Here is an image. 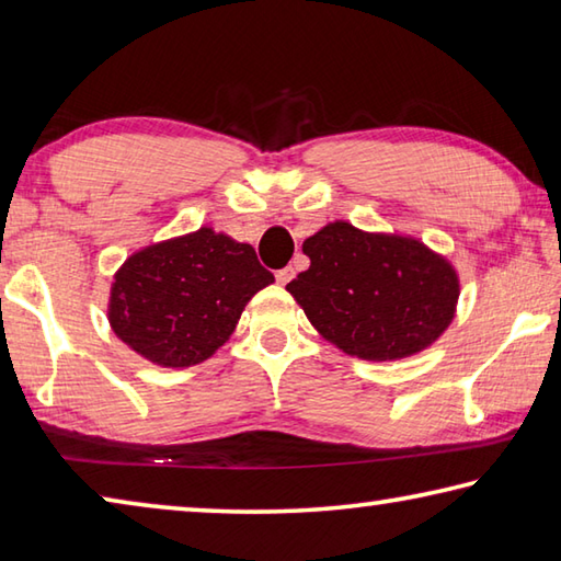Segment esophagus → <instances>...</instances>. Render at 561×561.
Instances as JSON below:
<instances>
[{
    "instance_id": "obj_1",
    "label": "esophagus",
    "mask_w": 561,
    "mask_h": 561,
    "mask_svg": "<svg viewBox=\"0 0 561 561\" xmlns=\"http://www.w3.org/2000/svg\"><path fill=\"white\" fill-rule=\"evenodd\" d=\"M275 278H278L280 286H286V283H290L293 278H296V268H283L275 273Z\"/></svg>"
}]
</instances>
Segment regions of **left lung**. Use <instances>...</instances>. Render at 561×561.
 <instances>
[{"mask_svg": "<svg viewBox=\"0 0 561 561\" xmlns=\"http://www.w3.org/2000/svg\"><path fill=\"white\" fill-rule=\"evenodd\" d=\"M310 268L286 290L337 350L369 362L419 355L456 318L458 271L404 233L330 221L302 241Z\"/></svg>", "mask_w": 561, "mask_h": 561, "instance_id": "left-lung-1", "label": "left lung"}]
</instances>
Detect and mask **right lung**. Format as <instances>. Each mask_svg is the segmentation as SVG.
<instances>
[{
  "mask_svg": "<svg viewBox=\"0 0 561 561\" xmlns=\"http://www.w3.org/2000/svg\"><path fill=\"white\" fill-rule=\"evenodd\" d=\"M273 280L251 243L202 226L127 255L113 275L107 322L152 365L194 367L229 342L243 308Z\"/></svg>",
  "mask_w": 561,
  "mask_h": 561,
  "instance_id": "right-lung-1",
  "label": "right lung"
}]
</instances>
